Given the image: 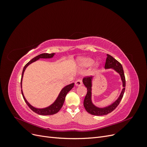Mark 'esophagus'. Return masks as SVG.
Here are the masks:
<instances>
[{
    "instance_id": "esophagus-1",
    "label": "esophagus",
    "mask_w": 147,
    "mask_h": 147,
    "mask_svg": "<svg viewBox=\"0 0 147 147\" xmlns=\"http://www.w3.org/2000/svg\"><path fill=\"white\" fill-rule=\"evenodd\" d=\"M83 82H82V79H78L75 82V85L77 86H81Z\"/></svg>"
}]
</instances>
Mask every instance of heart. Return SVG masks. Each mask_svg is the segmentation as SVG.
Here are the masks:
<instances>
[{"label":"heart","instance_id":"1","mask_svg":"<svg viewBox=\"0 0 147 147\" xmlns=\"http://www.w3.org/2000/svg\"><path fill=\"white\" fill-rule=\"evenodd\" d=\"M78 62L80 64V65L83 67L90 66L93 64V63H94L93 60L90 58V57H84V58L79 59Z\"/></svg>","mask_w":147,"mask_h":147}]
</instances>
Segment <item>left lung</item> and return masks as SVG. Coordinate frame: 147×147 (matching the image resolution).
Returning <instances> with one entry per match:
<instances>
[{"label": "left lung", "instance_id": "obj_1", "mask_svg": "<svg viewBox=\"0 0 147 147\" xmlns=\"http://www.w3.org/2000/svg\"><path fill=\"white\" fill-rule=\"evenodd\" d=\"M105 69H112L118 73L121 77V80L123 83V90L120 93L118 98L115 100L113 103L111 105L105 107L100 108L96 106L92 102V79L93 77H84L83 79V83L84 85L87 88V94L84 97L83 105L84 109L87 112L93 115H97V116H102V115H106L113 111L119 105L120 101L121 100L124 91H125L126 86V80L124 77V74L123 67L118 61L108 54H107V59L105 64Z\"/></svg>", "mask_w": 147, "mask_h": 147}]
</instances>
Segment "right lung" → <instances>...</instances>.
<instances>
[{"mask_svg": "<svg viewBox=\"0 0 147 147\" xmlns=\"http://www.w3.org/2000/svg\"><path fill=\"white\" fill-rule=\"evenodd\" d=\"M55 55V53H51V54H48V53H43V54H40L37 56H35V57H34L33 59H31L28 63L26 64V65L24 67L23 70V72H22V76H21V88H22V80H23V77L24 71L29 65H30V64L34 63V62L36 61L40 58H43V59L52 58V57L54 56ZM74 86V83L68 84V85H67L65 87H64L61 90V92H59V94L58 96H57L56 100L50 106H48V107H45V108H43V109L35 108L32 105H31L28 102V100L26 99L25 97L23 94V90H21V92H22V95H23V98L24 99V101L26 102V103L27 104V105L29 106V107L31 110H32L33 112H34L35 113H36L38 115H54V114L57 113L60 110V109H61V107H63V105L64 104V102L65 98V96H66L67 94V93L71 90H72Z\"/></svg>", "mask_w": 147, "mask_h": 147, "instance_id": "1", "label": "right lung"}]
</instances>
